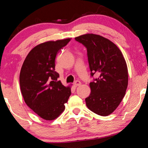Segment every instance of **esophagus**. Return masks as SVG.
<instances>
[{"mask_svg":"<svg viewBox=\"0 0 148 148\" xmlns=\"http://www.w3.org/2000/svg\"><path fill=\"white\" fill-rule=\"evenodd\" d=\"M74 86H76V87H77V86H80V85L82 84V83L81 82H80L79 81H78V80H76V81H75V82H74Z\"/></svg>","mask_w":148,"mask_h":148,"instance_id":"obj_1","label":"esophagus"}]
</instances>
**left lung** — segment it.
I'll return each instance as SVG.
<instances>
[{"label": "left lung", "instance_id": "obj_1", "mask_svg": "<svg viewBox=\"0 0 148 148\" xmlns=\"http://www.w3.org/2000/svg\"><path fill=\"white\" fill-rule=\"evenodd\" d=\"M75 40L86 47L91 76H98L89 84L91 92L86 99L87 106L99 116H108L119 106L126 92V61L116 45L103 36L86 34Z\"/></svg>", "mask_w": 148, "mask_h": 148}]
</instances>
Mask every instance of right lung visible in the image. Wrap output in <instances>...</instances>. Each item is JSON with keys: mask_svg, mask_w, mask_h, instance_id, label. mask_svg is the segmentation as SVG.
Returning a JSON list of instances; mask_svg holds the SVG:
<instances>
[{"mask_svg": "<svg viewBox=\"0 0 148 148\" xmlns=\"http://www.w3.org/2000/svg\"><path fill=\"white\" fill-rule=\"evenodd\" d=\"M70 38L44 42L34 47L25 59L19 75L20 88L24 101L42 119L53 120L65 108L71 95L57 79L55 71L57 54Z\"/></svg>", "mask_w": 148, "mask_h": 148, "instance_id": "1", "label": "right lung"}]
</instances>
